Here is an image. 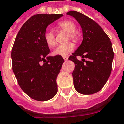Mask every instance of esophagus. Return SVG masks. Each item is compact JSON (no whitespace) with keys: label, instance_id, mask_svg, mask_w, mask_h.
Returning a JSON list of instances; mask_svg holds the SVG:
<instances>
[{"label":"esophagus","instance_id":"obj_1","mask_svg":"<svg viewBox=\"0 0 124 124\" xmlns=\"http://www.w3.org/2000/svg\"><path fill=\"white\" fill-rule=\"evenodd\" d=\"M63 59H64V60H65V61H67V60H68V57H67V56H64V57H63Z\"/></svg>","mask_w":124,"mask_h":124}]
</instances>
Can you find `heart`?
Masks as SVG:
<instances>
[{"mask_svg":"<svg viewBox=\"0 0 124 124\" xmlns=\"http://www.w3.org/2000/svg\"><path fill=\"white\" fill-rule=\"evenodd\" d=\"M57 28L58 29L62 30L69 33L67 39H70L76 42L78 41V36L75 32L76 30V26L72 21L67 19L61 21L57 24ZM44 38L45 42L50 47L54 46L56 44L55 34L54 33L53 31L50 30H47L45 31L44 34ZM74 48V44L72 42L69 41L58 45L53 51V54L54 55L66 56L69 53H70Z\"/></svg>","mask_w":124,"mask_h":124,"instance_id":"obj_1","label":"heart"}]
</instances>
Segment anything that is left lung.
<instances>
[{
  "label": "left lung",
  "instance_id": "left-lung-1",
  "mask_svg": "<svg viewBox=\"0 0 124 124\" xmlns=\"http://www.w3.org/2000/svg\"><path fill=\"white\" fill-rule=\"evenodd\" d=\"M67 14L76 19L83 31L82 43L69 57L75 64L72 72L74 88L82 94H93L103 88L110 76L114 57L112 43L93 19L76 11ZM77 56L82 57V61L78 60Z\"/></svg>",
  "mask_w": 124,
  "mask_h": 124
}]
</instances>
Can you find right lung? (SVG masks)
<instances>
[{
	"mask_svg": "<svg viewBox=\"0 0 124 124\" xmlns=\"http://www.w3.org/2000/svg\"><path fill=\"white\" fill-rule=\"evenodd\" d=\"M63 14H36L23 25L11 50L12 69L19 86L31 98L46 101L57 93L56 82L64 59L49 56L44 38L47 26Z\"/></svg>",
	"mask_w": 124,
	"mask_h": 124,
	"instance_id": "right-lung-1",
	"label": "right lung"
}]
</instances>
